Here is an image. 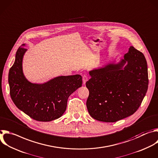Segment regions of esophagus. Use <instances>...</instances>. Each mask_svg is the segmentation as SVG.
Segmentation results:
<instances>
[{
  "instance_id": "obj_1",
  "label": "esophagus",
  "mask_w": 158,
  "mask_h": 158,
  "mask_svg": "<svg viewBox=\"0 0 158 158\" xmlns=\"http://www.w3.org/2000/svg\"><path fill=\"white\" fill-rule=\"evenodd\" d=\"M87 80H88V77H87V75H85V74L82 75V81H83V84H85L86 83Z\"/></svg>"
}]
</instances>
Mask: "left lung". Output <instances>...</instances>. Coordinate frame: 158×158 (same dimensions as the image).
<instances>
[{
  "label": "left lung",
  "instance_id": "obj_1",
  "mask_svg": "<svg viewBox=\"0 0 158 158\" xmlns=\"http://www.w3.org/2000/svg\"><path fill=\"white\" fill-rule=\"evenodd\" d=\"M128 64L124 70L121 67ZM86 106L90 115L105 122H115L133 115L139 107L148 87L147 62L142 52L130 46L124 60L89 73Z\"/></svg>",
  "mask_w": 158,
  "mask_h": 158
}]
</instances>
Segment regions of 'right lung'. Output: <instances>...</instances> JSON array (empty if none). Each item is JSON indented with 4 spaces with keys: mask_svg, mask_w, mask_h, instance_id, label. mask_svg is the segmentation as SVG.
<instances>
[{
    "mask_svg": "<svg viewBox=\"0 0 158 158\" xmlns=\"http://www.w3.org/2000/svg\"><path fill=\"white\" fill-rule=\"evenodd\" d=\"M23 46L17 51L9 73L11 98L18 109L39 122H49L64 113L69 95L82 86L80 75L60 76L44 84L29 82L22 73Z\"/></svg>",
    "mask_w": 158,
    "mask_h": 158,
    "instance_id": "right-lung-1",
    "label": "right lung"
}]
</instances>
